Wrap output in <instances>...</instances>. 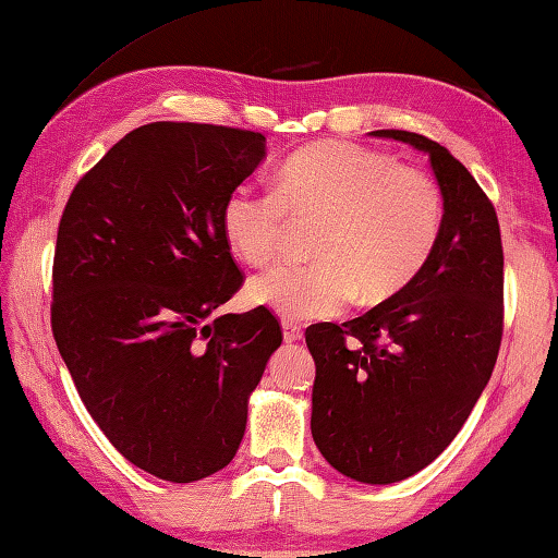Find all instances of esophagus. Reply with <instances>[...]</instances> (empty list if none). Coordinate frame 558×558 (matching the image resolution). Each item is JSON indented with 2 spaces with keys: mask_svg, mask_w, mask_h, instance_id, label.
Wrapping results in <instances>:
<instances>
[{
  "mask_svg": "<svg viewBox=\"0 0 558 558\" xmlns=\"http://www.w3.org/2000/svg\"><path fill=\"white\" fill-rule=\"evenodd\" d=\"M281 329H283V342H299V339L303 337V329L299 325H293L289 320L281 323Z\"/></svg>",
  "mask_w": 558,
  "mask_h": 558,
  "instance_id": "1",
  "label": "esophagus"
}]
</instances>
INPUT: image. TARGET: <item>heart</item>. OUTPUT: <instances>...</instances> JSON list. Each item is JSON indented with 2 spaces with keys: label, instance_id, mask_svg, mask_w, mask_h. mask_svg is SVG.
Masks as SVG:
<instances>
[{
  "label": "heart",
  "instance_id": "obj_1",
  "mask_svg": "<svg viewBox=\"0 0 558 558\" xmlns=\"http://www.w3.org/2000/svg\"><path fill=\"white\" fill-rule=\"evenodd\" d=\"M320 221L313 265H281L247 283V299L291 320L332 317L361 293L392 299L438 245L446 199L424 168L354 142H317L293 151L277 187L241 183L223 202L226 243L247 265L275 263L293 223Z\"/></svg>",
  "mask_w": 558,
  "mask_h": 558
}]
</instances>
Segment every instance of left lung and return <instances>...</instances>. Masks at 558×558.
<instances>
[{"instance_id": "left-lung-1", "label": "left lung", "mask_w": 558, "mask_h": 558, "mask_svg": "<svg viewBox=\"0 0 558 558\" xmlns=\"http://www.w3.org/2000/svg\"><path fill=\"white\" fill-rule=\"evenodd\" d=\"M428 154L446 199L434 255L407 289L366 315L305 329L315 359L311 430L351 480L392 484L460 434L504 337V243L494 202L446 146L378 130Z\"/></svg>"}]
</instances>
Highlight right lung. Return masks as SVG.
Masks as SVG:
<instances>
[{"label":"right lung","instance_id":"1","mask_svg":"<svg viewBox=\"0 0 558 558\" xmlns=\"http://www.w3.org/2000/svg\"><path fill=\"white\" fill-rule=\"evenodd\" d=\"M265 134L151 122L74 185L57 229L50 325L76 392L136 468L187 484L241 446L281 344L267 308L209 315L243 287L221 211Z\"/></svg>","mask_w":558,"mask_h":558}]
</instances>
